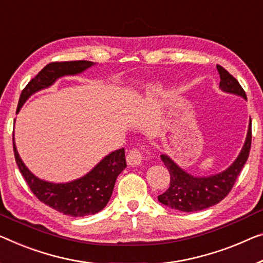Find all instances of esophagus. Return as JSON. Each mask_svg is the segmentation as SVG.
I'll list each match as a JSON object with an SVG mask.
<instances>
[{
    "label": "esophagus",
    "instance_id": "obj_1",
    "mask_svg": "<svg viewBox=\"0 0 263 263\" xmlns=\"http://www.w3.org/2000/svg\"><path fill=\"white\" fill-rule=\"evenodd\" d=\"M143 158L144 157H143L142 151L138 150V148H132V150L128 151V154L126 156L127 164L131 166L139 165V164L143 162Z\"/></svg>",
    "mask_w": 263,
    "mask_h": 263
}]
</instances>
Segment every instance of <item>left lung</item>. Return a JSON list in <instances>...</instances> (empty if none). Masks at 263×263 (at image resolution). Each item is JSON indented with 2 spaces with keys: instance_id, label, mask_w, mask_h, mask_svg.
I'll list each match as a JSON object with an SVG mask.
<instances>
[{
  "instance_id": "obj_1",
  "label": "left lung",
  "mask_w": 263,
  "mask_h": 263,
  "mask_svg": "<svg viewBox=\"0 0 263 263\" xmlns=\"http://www.w3.org/2000/svg\"><path fill=\"white\" fill-rule=\"evenodd\" d=\"M219 73V88L223 92L233 93L247 99L246 92L238 81L222 66L217 65ZM252 145V119L249 120L248 132L243 147L235 162L228 169L208 177H195L181 169L169 156L162 155L163 163L170 172V186L165 193L158 196L162 204L185 213H194L217 204L232 191L237 176L243 169L248 159Z\"/></svg>"
}]
</instances>
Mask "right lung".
<instances>
[{
  "instance_id": "right-lung-1",
  "label": "right lung",
  "mask_w": 263,
  "mask_h": 263,
  "mask_svg": "<svg viewBox=\"0 0 263 263\" xmlns=\"http://www.w3.org/2000/svg\"><path fill=\"white\" fill-rule=\"evenodd\" d=\"M93 65L94 62L85 60L50 62L23 88L20 96L16 113H18L22 105L33 93L49 87L59 78L76 76ZM13 145L15 160L31 193L45 204L73 217L94 215L103 210L111 198L117 177L126 167L125 150L123 147L105 157L84 177L73 182L55 184L42 181L27 169L15 146L14 136Z\"/></svg>"
}]
</instances>
